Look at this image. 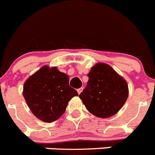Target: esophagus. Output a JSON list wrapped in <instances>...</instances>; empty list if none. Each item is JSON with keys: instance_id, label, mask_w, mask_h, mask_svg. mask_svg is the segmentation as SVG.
Returning <instances> with one entry per match:
<instances>
[{"instance_id": "1", "label": "esophagus", "mask_w": 155, "mask_h": 155, "mask_svg": "<svg viewBox=\"0 0 155 155\" xmlns=\"http://www.w3.org/2000/svg\"><path fill=\"white\" fill-rule=\"evenodd\" d=\"M82 91H83V87H80V88L78 89V94H81V93L82 92Z\"/></svg>"}]
</instances>
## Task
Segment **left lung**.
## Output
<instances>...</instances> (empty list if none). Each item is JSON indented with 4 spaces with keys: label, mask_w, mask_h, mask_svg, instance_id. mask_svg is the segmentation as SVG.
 Here are the masks:
<instances>
[{
    "label": "left lung",
    "mask_w": 155,
    "mask_h": 155,
    "mask_svg": "<svg viewBox=\"0 0 155 155\" xmlns=\"http://www.w3.org/2000/svg\"><path fill=\"white\" fill-rule=\"evenodd\" d=\"M87 76V86L79 94L87 111L100 118H109L118 113L128 98L125 79L104 63L94 64Z\"/></svg>",
    "instance_id": "1"
}]
</instances>
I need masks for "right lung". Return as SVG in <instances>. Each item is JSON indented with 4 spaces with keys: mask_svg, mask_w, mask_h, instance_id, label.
I'll use <instances>...</instances> for the list:
<instances>
[{
    "mask_svg": "<svg viewBox=\"0 0 155 155\" xmlns=\"http://www.w3.org/2000/svg\"><path fill=\"white\" fill-rule=\"evenodd\" d=\"M23 96L39 120L52 123L64 113L68 102L78 91L70 87L69 77L56 67L45 65L25 81Z\"/></svg>",
    "mask_w": 155,
    "mask_h": 155,
    "instance_id": "obj_1",
    "label": "right lung"
}]
</instances>
